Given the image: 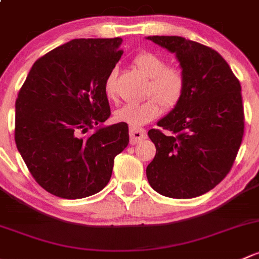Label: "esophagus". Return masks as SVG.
<instances>
[{"label":"esophagus","mask_w":259,"mask_h":259,"mask_svg":"<svg viewBox=\"0 0 259 259\" xmlns=\"http://www.w3.org/2000/svg\"><path fill=\"white\" fill-rule=\"evenodd\" d=\"M146 137H147V133H146L145 130L133 128V127H131L130 128L131 145H136V143H138V142H141V141L145 140Z\"/></svg>","instance_id":"obj_1"}]
</instances>
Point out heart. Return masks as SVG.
Here are the masks:
<instances>
[{
	"mask_svg": "<svg viewBox=\"0 0 259 259\" xmlns=\"http://www.w3.org/2000/svg\"><path fill=\"white\" fill-rule=\"evenodd\" d=\"M135 65L145 76L151 78L147 89V101L124 105L114 113L117 122L137 128L161 114L162 106L166 110L175 108L183 98L186 77L182 70L167 66L166 60L153 52H142L136 56ZM105 93L110 100L117 98V71L108 74L105 82Z\"/></svg>",
	"mask_w": 259,
	"mask_h": 259,
	"instance_id": "1",
	"label": "heart"
}]
</instances>
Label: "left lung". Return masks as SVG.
<instances>
[{"instance_id":"left-lung-1","label":"left lung","mask_w":259,"mask_h":259,"mask_svg":"<svg viewBox=\"0 0 259 259\" xmlns=\"http://www.w3.org/2000/svg\"><path fill=\"white\" fill-rule=\"evenodd\" d=\"M175 53L186 77L181 102L149 130L156 156L146 175L170 198H194L214 188L231 170L241 147L244 113L241 84L225 58L180 36H148Z\"/></svg>"}]
</instances>
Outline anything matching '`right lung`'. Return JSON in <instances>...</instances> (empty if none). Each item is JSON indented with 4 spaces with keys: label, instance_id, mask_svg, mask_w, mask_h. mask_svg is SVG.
Returning a JSON list of instances; mask_svg holds the SVG:
<instances>
[{
    "label": "right lung",
    "instance_id": "obj_1",
    "mask_svg": "<svg viewBox=\"0 0 259 259\" xmlns=\"http://www.w3.org/2000/svg\"><path fill=\"white\" fill-rule=\"evenodd\" d=\"M121 44V37L72 39L38 58L18 92L16 146L51 194L77 199L100 192L128 145L126 123L101 126L111 116L105 82ZM95 125L96 133L81 136Z\"/></svg>",
    "mask_w": 259,
    "mask_h": 259
}]
</instances>
